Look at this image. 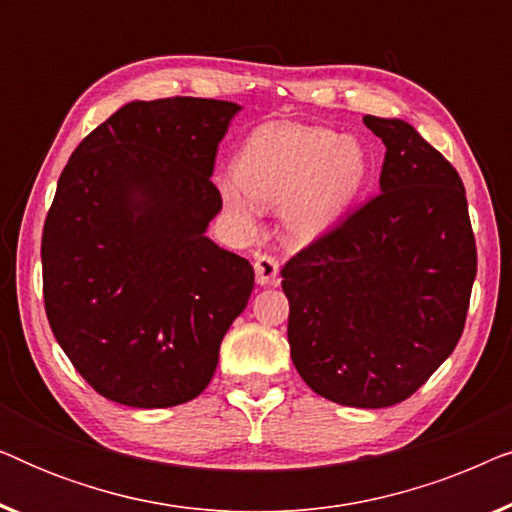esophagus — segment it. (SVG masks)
Listing matches in <instances>:
<instances>
[{
  "instance_id": "34e87169",
  "label": "esophagus",
  "mask_w": 512,
  "mask_h": 512,
  "mask_svg": "<svg viewBox=\"0 0 512 512\" xmlns=\"http://www.w3.org/2000/svg\"><path fill=\"white\" fill-rule=\"evenodd\" d=\"M254 270H256V282L261 286L275 284L277 275H279V261L275 256L268 254H256L254 261Z\"/></svg>"
}]
</instances>
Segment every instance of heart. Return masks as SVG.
Segmentation results:
<instances>
[{"instance_id":"obj_1","label":"heart","mask_w":512,"mask_h":512,"mask_svg":"<svg viewBox=\"0 0 512 512\" xmlns=\"http://www.w3.org/2000/svg\"><path fill=\"white\" fill-rule=\"evenodd\" d=\"M370 160L359 139L328 128L275 123L251 132L223 174V207L242 226L254 223V200L282 205L296 240H312L342 219L366 186Z\"/></svg>"}]
</instances>
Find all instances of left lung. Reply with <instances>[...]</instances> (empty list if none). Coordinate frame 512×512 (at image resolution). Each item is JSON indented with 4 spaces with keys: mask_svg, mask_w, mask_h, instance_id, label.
<instances>
[{
    "mask_svg": "<svg viewBox=\"0 0 512 512\" xmlns=\"http://www.w3.org/2000/svg\"><path fill=\"white\" fill-rule=\"evenodd\" d=\"M387 146L380 191L282 268L293 366L352 408L410 398L464 333L478 251L466 188L398 118L363 116Z\"/></svg>",
    "mask_w": 512,
    "mask_h": 512,
    "instance_id": "obj_1",
    "label": "left lung"
}]
</instances>
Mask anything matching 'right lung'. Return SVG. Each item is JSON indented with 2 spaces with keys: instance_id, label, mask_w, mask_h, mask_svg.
I'll return each instance as SVG.
<instances>
[{
  "instance_id": "1",
  "label": "right lung",
  "mask_w": 512,
  "mask_h": 512,
  "mask_svg": "<svg viewBox=\"0 0 512 512\" xmlns=\"http://www.w3.org/2000/svg\"><path fill=\"white\" fill-rule=\"evenodd\" d=\"M235 102H130L90 132L58 179L41 235L44 305L97 394L130 408L200 396L254 291L247 258L205 235Z\"/></svg>"
}]
</instances>
